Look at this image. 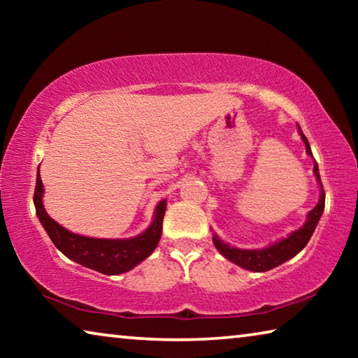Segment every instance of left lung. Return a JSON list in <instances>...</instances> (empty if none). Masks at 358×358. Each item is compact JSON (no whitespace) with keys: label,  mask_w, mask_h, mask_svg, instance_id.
Here are the masks:
<instances>
[{"label":"left lung","mask_w":358,"mask_h":358,"mask_svg":"<svg viewBox=\"0 0 358 358\" xmlns=\"http://www.w3.org/2000/svg\"><path fill=\"white\" fill-rule=\"evenodd\" d=\"M299 132L303 138V142H305L306 153L313 156L310 143H308V138L301 132L300 126H299ZM314 173H316L319 185H320V191L322 192H320V199H319L316 207H314L310 213H308V220L305 222V226L300 227L299 230H295L294 234H290L287 238L276 241L275 245L265 248V250H238V248L226 245L224 241H221L215 235L213 243L217 248V251H220L224 257L229 259L230 262L237 264L238 266H241V268H246L251 271L271 270V268H275V266L284 264L290 257H294L295 254H299L303 248L308 245V241H310L314 229H316L320 216H322V211L325 208V191L322 187V183H320L319 167H317L316 161H314Z\"/></svg>","instance_id":"left-lung-1"}]
</instances>
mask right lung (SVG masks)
Returning a JSON list of instances; mask_svg holds the SVG:
<instances>
[{"mask_svg": "<svg viewBox=\"0 0 358 358\" xmlns=\"http://www.w3.org/2000/svg\"><path fill=\"white\" fill-rule=\"evenodd\" d=\"M42 187H44V185H42L38 167L33 197L36 215H38L41 224L44 226L53 245L66 257H69L77 264L88 266V268L104 275H120L134 268L137 264L147 259L155 251L157 243H159L162 220H164L167 207L166 201L157 203L155 210V220L143 234L128 240H102L76 235L66 230L63 226H59L57 221H53L44 210V205H42V192H44Z\"/></svg>", "mask_w": 358, "mask_h": 358, "instance_id": "right-lung-1", "label": "right lung"}]
</instances>
